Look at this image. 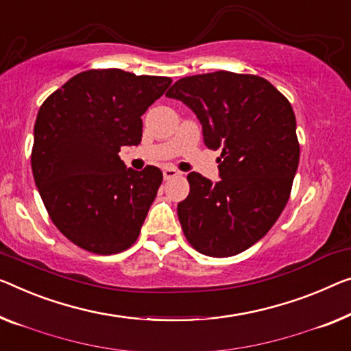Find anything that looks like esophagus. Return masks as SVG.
Masks as SVG:
<instances>
[{"label": "esophagus", "instance_id": "esophagus-1", "mask_svg": "<svg viewBox=\"0 0 351 351\" xmlns=\"http://www.w3.org/2000/svg\"><path fill=\"white\" fill-rule=\"evenodd\" d=\"M162 173H164V180H171V178H176V176L181 175L180 171L173 169V167H165Z\"/></svg>", "mask_w": 351, "mask_h": 351}]
</instances>
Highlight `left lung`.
<instances>
[{"instance_id": "8db88e82", "label": "left lung", "mask_w": 351, "mask_h": 351, "mask_svg": "<svg viewBox=\"0 0 351 351\" xmlns=\"http://www.w3.org/2000/svg\"><path fill=\"white\" fill-rule=\"evenodd\" d=\"M165 96L186 104L205 145L222 151L221 180L187 175L191 192L178 203L182 232L209 257L243 252L269 232L289 202L300 162L290 102L265 78L227 71L181 78Z\"/></svg>"}]
</instances>
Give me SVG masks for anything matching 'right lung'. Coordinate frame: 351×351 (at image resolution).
Returning <instances> with one entry per match:
<instances>
[{"mask_svg":"<svg viewBox=\"0 0 351 351\" xmlns=\"http://www.w3.org/2000/svg\"><path fill=\"white\" fill-rule=\"evenodd\" d=\"M170 83L169 77L91 69L40 106L31 169L51 221L78 247L112 255L138 238L162 171L128 169L118 153L142 142V114Z\"/></svg>","mask_w":351,"mask_h":351,"instance_id":"obj_1","label":"right lung"}]
</instances>
